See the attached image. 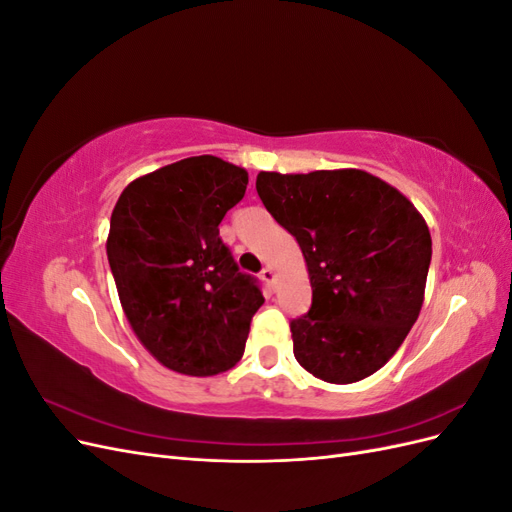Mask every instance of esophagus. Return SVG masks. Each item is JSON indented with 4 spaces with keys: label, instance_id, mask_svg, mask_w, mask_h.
Listing matches in <instances>:
<instances>
[{
    "label": "esophagus",
    "instance_id": "1",
    "mask_svg": "<svg viewBox=\"0 0 512 512\" xmlns=\"http://www.w3.org/2000/svg\"><path fill=\"white\" fill-rule=\"evenodd\" d=\"M260 280L267 284V288H273V282H275V271L271 267H265L260 271Z\"/></svg>",
    "mask_w": 512,
    "mask_h": 512
}]
</instances>
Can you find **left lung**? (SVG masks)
<instances>
[{
    "mask_svg": "<svg viewBox=\"0 0 512 512\" xmlns=\"http://www.w3.org/2000/svg\"><path fill=\"white\" fill-rule=\"evenodd\" d=\"M256 190L297 239L312 284V307L290 322L294 359L331 384L376 374L421 314L431 260L425 218L359 168L260 170Z\"/></svg>",
    "mask_w": 512,
    "mask_h": 512,
    "instance_id": "8db88e82",
    "label": "left lung"
}]
</instances>
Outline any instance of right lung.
Wrapping results in <instances>:
<instances>
[{"label": "right lung", "mask_w": 512, "mask_h": 512, "mask_svg": "<svg viewBox=\"0 0 512 512\" xmlns=\"http://www.w3.org/2000/svg\"><path fill=\"white\" fill-rule=\"evenodd\" d=\"M247 170L194 156L134 179L111 215L106 256L138 342L164 367L207 378L235 367L265 303L220 239Z\"/></svg>", "instance_id": "obj_1"}]
</instances>
